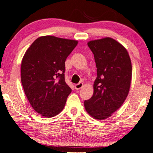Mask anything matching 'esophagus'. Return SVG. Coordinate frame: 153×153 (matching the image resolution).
Segmentation results:
<instances>
[{"instance_id": "esophagus-1", "label": "esophagus", "mask_w": 153, "mask_h": 153, "mask_svg": "<svg viewBox=\"0 0 153 153\" xmlns=\"http://www.w3.org/2000/svg\"><path fill=\"white\" fill-rule=\"evenodd\" d=\"M82 86H83V83L79 82V83H78V84L75 85V88L76 89V90H80V89L82 88Z\"/></svg>"}]
</instances>
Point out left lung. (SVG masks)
<instances>
[{"instance_id": "8db88e82", "label": "left lung", "mask_w": 153, "mask_h": 153, "mask_svg": "<svg viewBox=\"0 0 153 153\" xmlns=\"http://www.w3.org/2000/svg\"><path fill=\"white\" fill-rule=\"evenodd\" d=\"M88 45L94 54L97 76L93 95L84 102L85 108L94 119H105L120 108L128 96L131 61L127 50L114 39L90 41Z\"/></svg>"}]
</instances>
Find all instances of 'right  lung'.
<instances>
[{"instance_id": "right-lung-1", "label": "right lung", "mask_w": 153, "mask_h": 153, "mask_svg": "<svg viewBox=\"0 0 153 153\" xmlns=\"http://www.w3.org/2000/svg\"><path fill=\"white\" fill-rule=\"evenodd\" d=\"M78 41L44 36L25 52L21 64V82L33 109L44 117L62 111L71 89L65 81V62Z\"/></svg>"}]
</instances>
